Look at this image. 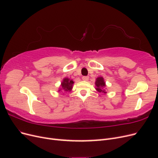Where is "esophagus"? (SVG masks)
Segmentation results:
<instances>
[{
    "mask_svg": "<svg viewBox=\"0 0 158 158\" xmlns=\"http://www.w3.org/2000/svg\"><path fill=\"white\" fill-rule=\"evenodd\" d=\"M82 80L84 81H88L89 80V76H82Z\"/></svg>",
    "mask_w": 158,
    "mask_h": 158,
    "instance_id": "obj_1",
    "label": "esophagus"
}]
</instances>
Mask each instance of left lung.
I'll return each mask as SVG.
<instances>
[{
	"label": "left lung",
	"instance_id": "left-lung-1",
	"mask_svg": "<svg viewBox=\"0 0 158 158\" xmlns=\"http://www.w3.org/2000/svg\"><path fill=\"white\" fill-rule=\"evenodd\" d=\"M95 86H96L95 89H96V90L98 91V92H103L105 94L107 93L106 92V90L103 89L104 87L106 86V82H105L103 78L102 77V76H100V77H98L96 78V80H95Z\"/></svg>",
	"mask_w": 158,
	"mask_h": 158
}]
</instances>
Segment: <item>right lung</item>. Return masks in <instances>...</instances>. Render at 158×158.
<instances>
[{
	"mask_svg": "<svg viewBox=\"0 0 158 158\" xmlns=\"http://www.w3.org/2000/svg\"><path fill=\"white\" fill-rule=\"evenodd\" d=\"M73 84L74 82L73 80H70L68 78H65L63 79V82H61V88L59 89V91L60 92L61 90H64L65 92H70L72 89H73Z\"/></svg>",
	"mask_w": 158,
	"mask_h": 158,
	"instance_id": "obj_1",
	"label": "right lung"
}]
</instances>
